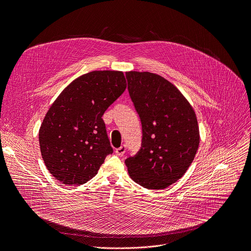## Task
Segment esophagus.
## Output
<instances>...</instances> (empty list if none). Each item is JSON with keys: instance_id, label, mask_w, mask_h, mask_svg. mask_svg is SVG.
<instances>
[{"instance_id": "esophagus-1", "label": "esophagus", "mask_w": 251, "mask_h": 251, "mask_svg": "<svg viewBox=\"0 0 251 251\" xmlns=\"http://www.w3.org/2000/svg\"><path fill=\"white\" fill-rule=\"evenodd\" d=\"M126 151V146H121L120 148L116 149V154L118 156H123Z\"/></svg>"}]
</instances>
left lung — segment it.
I'll return each mask as SVG.
<instances>
[{"label": "left lung", "mask_w": 251, "mask_h": 251, "mask_svg": "<svg viewBox=\"0 0 251 251\" xmlns=\"http://www.w3.org/2000/svg\"><path fill=\"white\" fill-rule=\"evenodd\" d=\"M126 78L143 140L125 164L141 187L163 190L183 176L196 156L200 144L197 117L182 93L161 75L131 71Z\"/></svg>", "instance_id": "1"}]
</instances>
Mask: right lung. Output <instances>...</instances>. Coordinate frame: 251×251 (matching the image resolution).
I'll use <instances>...</instances> for the list:
<instances>
[{
	"label": "right lung",
	"mask_w": 251,
	"mask_h": 251,
	"mask_svg": "<svg viewBox=\"0 0 251 251\" xmlns=\"http://www.w3.org/2000/svg\"><path fill=\"white\" fill-rule=\"evenodd\" d=\"M126 86L123 72L93 71L74 80L51 104L39 144L47 169L58 181L87 182L112 154L102 116Z\"/></svg>",
	"instance_id": "1"
}]
</instances>
